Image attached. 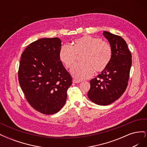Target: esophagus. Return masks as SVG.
Wrapping results in <instances>:
<instances>
[{"label": "esophagus", "mask_w": 147, "mask_h": 147, "mask_svg": "<svg viewBox=\"0 0 147 147\" xmlns=\"http://www.w3.org/2000/svg\"><path fill=\"white\" fill-rule=\"evenodd\" d=\"M81 81L80 80H76V79H74L73 80V83H80Z\"/></svg>", "instance_id": "1"}]
</instances>
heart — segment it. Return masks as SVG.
I'll return each instance as SVG.
<instances>
[{"label": "heart", "instance_id": "obj_1", "mask_svg": "<svg viewBox=\"0 0 147 147\" xmlns=\"http://www.w3.org/2000/svg\"><path fill=\"white\" fill-rule=\"evenodd\" d=\"M83 63L74 65L70 73L78 80L90 77L94 70L102 72L109 65L112 51L109 44L90 35H85L73 42L72 47L64 45L59 53L61 61L66 67H72L77 59V55H82Z\"/></svg>", "mask_w": 147, "mask_h": 147}]
</instances>
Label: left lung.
Returning <instances> with one entry per match:
<instances>
[{
  "label": "left lung",
  "instance_id": "left-lung-1",
  "mask_svg": "<svg viewBox=\"0 0 147 147\" xmlns=\"http://www.w3.org/2000/svg\"><path fill=\"white\" fill-rule=\"evenodd\" d=\"M103 35L112 48V57L105 69L90 81L88 96L97 105H107L119 99L126 90L132 56L126 42L121 37L107 31H104Z\"/></svg>",
  "mask_w": 147,
  "mask_h": 147
}]
</instances>
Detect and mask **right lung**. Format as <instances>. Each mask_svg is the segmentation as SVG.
Returning a JSON list of instances; mask_svg holds the SVG:
<instances>
[{"label": "right lung", "instance_id": "1", "mask_svg": "<svg viewBox=\"0 0 147 147\" xmlns=\"http://www.w3.org/2000/svg\"><path fill=\"white\" fill-rule=\"evenodd\" d=\"M61 40L43 38L28 46L22 53L18 80L26 100L45 115L58 112L65 105L72 78L60 61Z\"/></svg>", "mask_w": 147, "mask_h": 147}]
</instances>
